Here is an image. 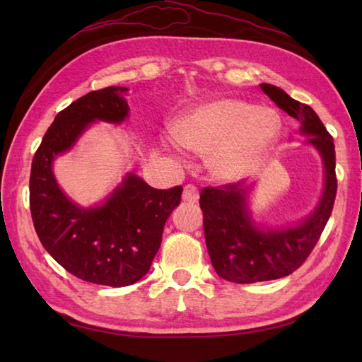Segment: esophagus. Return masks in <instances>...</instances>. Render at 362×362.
Segmentation results:
<instances>
[{
	"label": "esophagus",
	"mask_w": 362,
	"mask_h": 362,
	"mask_svg": "<svg viewBox=\"0 0 362 362\" xmlns=\"http://www.w3.org/2000/svg\"><path fill=\"white\" fill-rule=\"evenodd\" d=\"M182 199L185 202L196 204L199 201V191H197V188L194 185H185V188H183Z\"/></svg>",
	"instance_id": "obj_1"
}]
</instances>
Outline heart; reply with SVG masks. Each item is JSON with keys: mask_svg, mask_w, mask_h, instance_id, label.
<instances>
[{"mask_svg": "<svg viewBox=\"0 0 362 362\" xmlns=\"http://www.w3.org/2000/svg\"><path fill=\"white\" fill-rule=\"evenodd\" d=\"M281 132L280 115L241 99H216L177 119V141L205 158L214 180L236 183L264 163Z\"/></svg>", "mask_w": 362, "mask_h": 362, "instance_id": "heart-1", "label": "heart"}]
</instances>
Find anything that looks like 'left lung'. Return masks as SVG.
Here are the masks:
<instances>
[{
	"label": "left lung",
	"mask_w": 362,
	"mask_h": 362,
	"mask_svg": "<svg viewBox=\"0 0 362 362\" xmlns=\"http://www.w3.org/2000/svg\"><path fill=\"white\" fill-rule=\"evenodd\" d=\"M259 87L300 122V134L308 136L306 143L319 151L325 166V188L308 218L283 228L259 227L253 222L247 209L249 187L244 188L241 182L202 189L199 204L206 250L216 274L233 283L276 280L302 266L324 232L337 189L334 143L317 113L271 83Z\"/></svg>",
	"instance_id": "left-lung-1"
}]
</instances>
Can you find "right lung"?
Here are the masks:
<instances>
[{
    "label": "right lung",
    "mask_w": 362,
    "mask_h": 362,
    "mask_svg": "<svg viewBox=\"0 0 362 362\" xmlns=\"http://www.w3.org/2000/svg\"><path fill=\"white\" fill-rule=\"evenodd\" d=\"M126 95V87L95 90L59 112L35 152L29 179L30 216L46 252L78 279L113 288L148 274L183 188L156 189L127 174L101 205L81 209L59 188L52 161L71 149L91 122L124 121Z\"/></svg>",
    "instance_id": "obj_1"
}]
</instances>
